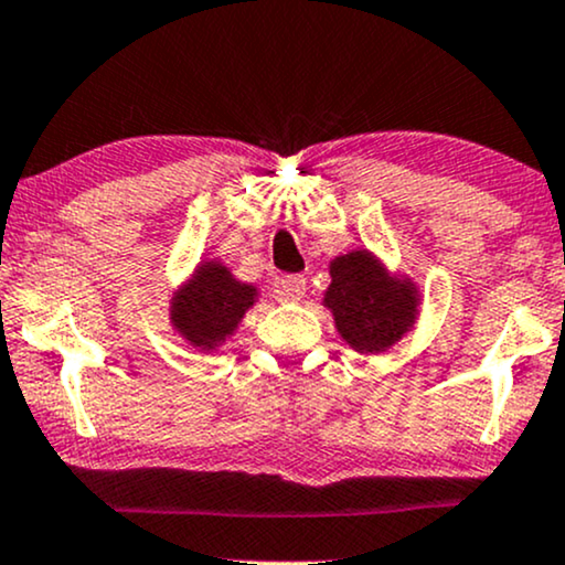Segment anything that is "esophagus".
I'll use <instances>...</instances> for the list:
<instances>
[{"label":"esophagus","instance_id":"esophagus-1","mask_svg":"<svg viewBox=\"0 0 565 565\" xmlns=\"http://www.w3.org/2000/svg\"><path fill=\"white\" fill-rule=\"evenodd\" d=\"M303 294H307V280H303L301 275L282 277L280 285H277V298H280V301L296 303V301H301Z\"/></svg>","mask_w":565,"mask_h":565}]
</instances>
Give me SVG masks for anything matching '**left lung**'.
<instances>
[{"label": "left lung", "mask_w": 565, "mask_h": 565, "mask_svg": "<svg viewBox=\"0 0 565 565\" xmlns=\"http://www.w3.org/2000/svg\"><path fill=\"white\" fill-rule=\"evenodd\" d=\"M322 307L335 330L360 354H381L415 330L420 288L404 271H391L373 250L356 248L330 262Z\"/></svg>", "instance_id": "obj_1"}]
</instances>
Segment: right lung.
<instances>
[{"mask_svg": "<svg viewBox=\"0 0 565 565\" xmlns=\"http://www.w3.org/2000/svg\"><path fill=\"white\" fill-rule=\"evenodd\" d=\"M258 288L232 275L222 258H201L198 267L169 298V322L192 349L218 351L241 328L245 311L254 309Z\"/></svg>", "mask_w": 565, "mask_h": 565, "instance_id": "add662e5", "label": "right lung"}]
</instances>
